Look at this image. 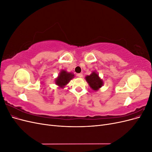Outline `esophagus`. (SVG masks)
<instances>
[{"mask_svg":"<svg viewBox=\"0 0 152 152\" xmlns=\"http://www.w3.org/2000/svg\"><path fill=\"white\" fill-rule=\"evenodd\" d=\"M82 76H83V75H82V73H77V77L81 78V77H82Z\"/></svg>","mask_w":152,"mask_h":152,"instance_id":"esophagus-1","label":"esophagus"}]
</instances>
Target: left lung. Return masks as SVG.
<instances>
[{"label":"left lung","mask_w":152,"mask_h":152,"mask_svg":"<svg viewBox=\"0 0 152 152\" xmlns=\"http://www.w3.org/2000/svg\"><path fill=\"white\" fill-rule=\"evenodd\" d=\"M86 80L91 88L94 91H98L103 84L102 79H100L98 73L95 72H93L90 75H87L86 77Z\"/></svg>","instance_id":"obj_1"}]
</instances>
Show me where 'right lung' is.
I'll use <instances>...</instances> for the list:
<instances>
[{
    "label": "right lung",
    "mask_w": 152,
    "mask_h": 152,
    "mask_svg": "<svg viewBox=\"0 0 152 152\" xmlns=\"http://www.w3.org/2000/svg\"><path fill=\"white\" fill-rule=\"evenodd\" d=\"M73 77H74V75L72 73H69L66 70H63L60 72L58 77L55 80V83L60 88H63Z\"/></svg>",
    "instance_id": "1"
}]
</instances>
